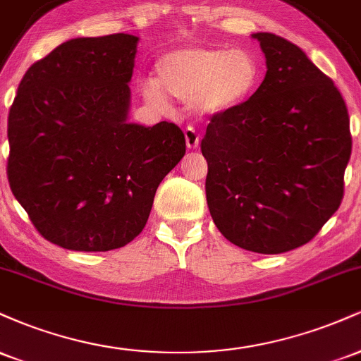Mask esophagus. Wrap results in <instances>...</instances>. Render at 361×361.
<instances>
[{"instance_id":"esophagus-1","label":"esophagus","mask_w":361,"mask_h":361,"mask_svg":"<svg viewBox=\"0 0 361 361\" xmlns=\"http://www.w3.org/2000/svg\"><path fill=\"white\" fill-rule=\"evenodd\" d=\"M185 140H186V147L188 149H197L198 144H200V135L195 132L193 127H188L185 130Z\"/></svg>"}]
</instances>
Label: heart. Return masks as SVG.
Returning <instances> with one entry per match:
<instances>
[{
  "mask_svg": "<svg viewBox=\"0 0 361 361\" xmlns=\"http://www.w3.org/2000/svg\"><path fill=\"white\" fill-rule=\"evenodd\" d=\"M156 81L142 85V94L156 106L168 98L188 103L200 117L238 110L258 90L263 68L246 49L188 45L164 52L156 61Z\"/></svg>",
  "mask_w": 361,
  "mask_h": 361,
  "instance_id": "obj_1",
  "label": "heart"
}]
</instances>
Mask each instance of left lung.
<instances>
[{"mask_svg":"<svg viewBox=\"0 0 361 361\" xmlns=\"http://www.w3.org/2000/svg\"><path fill=\"white\" fill-rule=\"evenodd\" d=\"M251 37L267 76L250 102L207 126L205 193L224 238L279 255L309 243L341 204L350 117L334 82L300 47L268 32Z\"/></svg>","mask_w":361,"mask_h":361,"instance_id":"8db88e82","label":"left lung"}]
</instances>
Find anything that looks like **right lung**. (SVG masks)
<instances>
[{"instance_id": "right-lung-1", "label": "right lung", "mask_w": 361, "mask_h": 361, "mask_svg": "<svg viewBox=\"0 0 361 361\" xmlns=\"http://www.w3.org/2000/svg\"><path fill=\"white\" fill-rule=\"evenodd\" d=\"M139 37H78L25 73L8 115V181L47 241L110 251L142 233L185 156L169 122H128Z\"/></svg>"}]
</instances>
